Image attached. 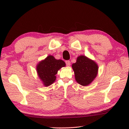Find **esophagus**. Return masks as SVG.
<instances>
[{
    "label": "esophagus",
    "instance_id": "34e87169",
    "mask_svg": "<svg viewBox=\"0 0 129 129\" xmlns=\"http://www.w3.org/2000/svg\"><path fill=\"white\" fill-rule=\"evenodd\" d=\"M65 63H66V65L67 66H70V65H71V61H70L69 60H67L66 61H65Z\"/></svg>",
    "mask_w": 129,
    "mask_h": 129
}]
</instances>
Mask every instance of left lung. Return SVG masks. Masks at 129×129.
<instances>
[{
	"label": "left lung",
	"mask_w": 129,
	"mask_h": 129,
	"mask_svg": "<svg viewBox=\"0 0 129 129\" xmlns=\"http://www.w3.org/2000/svg\"><path fill=\"white\" fill-rule=\"evenodd\" d=\"M75 73V80L81 85L90 84L97 77L99 66L94 61L84 55L77 57L76 62L72 65Z\"/></svg>",
	"instance_id": "left-lung-1"
}]
</instances>
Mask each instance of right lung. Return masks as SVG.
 <instances>
[{"mask_svg":"<svg viewBox=\"0 0 129 129\" xmlns=\"http://www.w3.org/2000/svg\"><path fill=\"white\" fill-rule=\"evenodd\" d=\"M65 62L62 60H57L52 55L48 56L36 65V71L39 79L44 86H49L55 81L58 71L65 67Z\"/></svg>","mask_w":129,"mask_h":129,"instance_id":"right-lung-1","label":"right lung"}]
</instances>
